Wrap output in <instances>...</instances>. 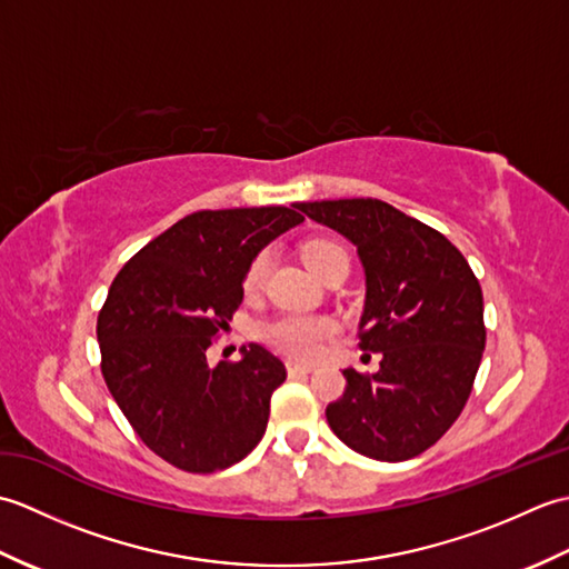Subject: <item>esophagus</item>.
I'll use <instances>...</instances> for the list:
<instances>
[{"label": "esophagus", "instance_id": "obj_1", "mask_svg": "<svg viewBox=\"0 0 569 569\" xmlns=\"http://www.w3.org/2000/svg\"><path fill=\"white\" fill-rule=\"evenodd\" d=\"M288 377H306V373L312 371L310 365H298V361H286Z\"/></svg>", "mask_w": 569, "mask_h": 569}]
</instances>
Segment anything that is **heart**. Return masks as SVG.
<instances>
[{"label":"heart","mask_w":569,"mask_h":569,"mask_svg":"<svg viewBox=\"0 0 569 569\" xmlns=\"http://www.w3.org/2000/svg\"><path fill=\"white\" fill-rule=\"evenodd\" d=\"M337 253H347L337 241L332 239H310L303 244V261L308 269L320 276V271L328 266V261ZM266 271H269V251H259L257 257L251 259L249 269L244 273V291L257 293ZM337 330L335 320L320 318V316H283L263 328V340L269 342L278 352L296 359H312L320 355V349L328 337H332Z\"/></svg>","instance_id":"b5f03b06"}]
</instances>
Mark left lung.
Masks as SVG:
<instances>
[{"label":"left lung","instance_id":"8db88e82","mask_svg":"<svg viewBox=\"0 0 569 569\" xmlns=\"http://www.w3.org/2000/svg\"><path fill=\"white\" fill-rule=\"evenodd\" d=\"M357 247L367 276L359 347L377 373L345 369L325 416L355 452L403 462L438 442L462 413L485 352V298L450 239L373 198L298 202Z\"/></svg>","mask_w":569,"mask_h":569}]
</instances>
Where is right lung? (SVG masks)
I'll list each match as a JSON object with an SVG mask.
<instances>
[{
	"label": "right lung",
	"mask_w": 569,
	"mask_h": 569,
	"mask_svg": "<svg viewBox=\"0 0 569 569\" xmlns=\"http://www.w3.org/2000/svg\"><path fill=\"white\" fill-rule=\"evenodd\" d=\"M296 210L192 212L112 281L98 316L102 377L143 445L168 465L212 475L263 438L283 361L249 345L239 361L210 367L208 347L241 306L251 259L306 220Z\"/></svg>",
	"instance_id": "right-lung-1"
}]
</instances>
